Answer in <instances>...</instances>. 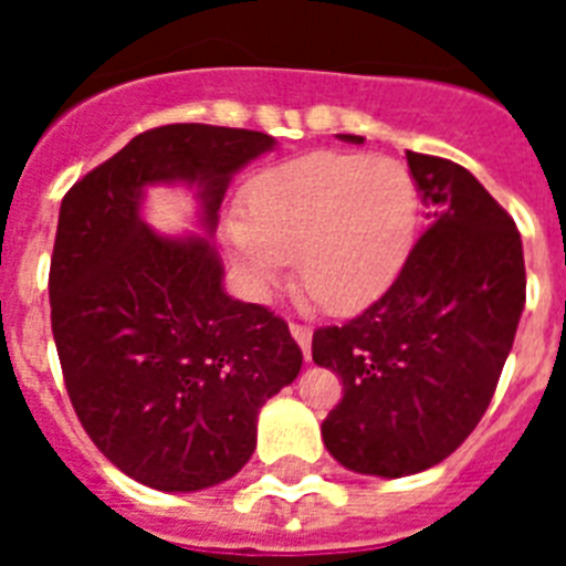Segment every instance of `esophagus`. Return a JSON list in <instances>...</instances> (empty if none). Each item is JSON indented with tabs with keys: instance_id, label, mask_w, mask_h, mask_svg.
<instances>
[{
	"instance_id": "esophagus-1",
	"label": "esophagus",
	"mask_w": 566,
	"mask_h": 566,
	"mask_svg": "<svg viewBox=\"0 0 566 566\" xmlns=\"http://www.w3.org/2000/svg\"><path fill=\"white\" fill-rule=\"evenodd\" d=\"M292 337L297 339V345L303 348V357L312 359V328L308 326H300V323H292Z\"/></svg>"
}]
</instances>
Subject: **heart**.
<instances>
[{
	"mask_svg": "<svg viewBox=\"0 0 566 566\" xmlns=\"http://www.w3.org/2000/svg\"><path fill=\"white\" fill-rule=\"evenodd\" d=\"M247 223L227 247L258 297H272L289 260L326 312L354 314L394 286L417 243L419 184L394 158L308 153L263 169L243 189Z\"/></svg>",
	"mask_w": 566,
	"mask_h": 566,
	"instance_id": "1",
	"label": "heart"
}]
</instances>
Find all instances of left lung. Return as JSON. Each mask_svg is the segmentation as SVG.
I'll return each instance as SVG.
<instances>
[{
  "mask_svg": "<svg viewBox=\"0 0 566 566\" xmlns=\"http://www.w3.org/2000/svg\"><path fill=\"white\" fill-rule=\"evenodd\" d=\"M363 144L359 135H339ZM428 229L394 286L312 357L343 379L323 442L343 468L399 479L451 457L488 411L527 294L522 234L464 167L408 153Z\"/></svg>",
  "mask_w": 566,
  "mask_h": 566,
  "instance_id": "1",
  "label": "left lung"
}]
</instances>
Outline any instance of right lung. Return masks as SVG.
Listing matches in <instances>:
<instances>
[{"label":"right lung","mask_w":566,"mask_h":566,"mask_svg":"<svg viewBox=\"0 0 566 566\" xmlns=\"http://www.w3.org/2000/svg\"><path fill=\"white\" fill-rule=\"evenodd\" d=\"M274 138L167 124L70 187L50 258V323L70 402L129 479L192 493L232 479L258 444V413L292 385L303 352L258 303L223 292L209 243L232 175ZM196 189L207 239L146 227L147 186Z\"/></svg>","instance_id":"1"}]
</instances>
